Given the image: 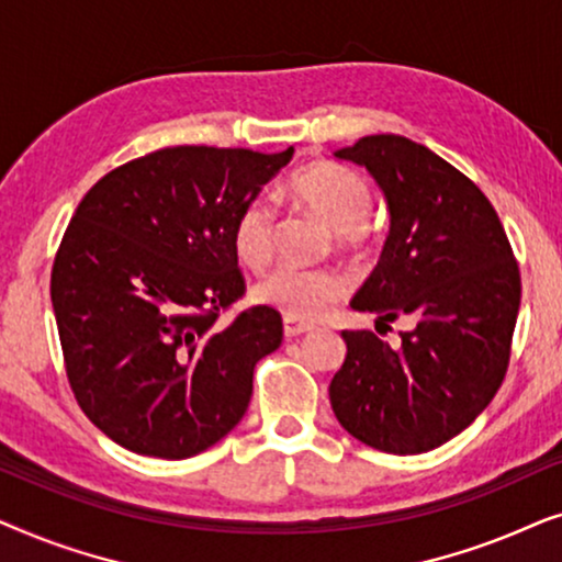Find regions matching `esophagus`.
<instances>
[{
	"label": "esophagus",
	"mask_w": 562,
	"mask_h": 562,
	"mask_svg": "<svg viewBox=\"0 0 562 562\" xmlns=\"http://www.w3.org/2000/svg\"><path fill=\"white\" fill-rule=\"evenodd\" d=\"M312 325H306V322H299V319H291V317H286L283 319V335L286 337H299V335H304V333H312Z\"/></svg>",
	"instance_id": "1"
}]
</instances>
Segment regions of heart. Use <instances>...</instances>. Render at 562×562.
<instances>
[{"label":"heart","instance_id":"1","mask_svg":"<svg viewBox=\"0 0 562 562\" xmlns=\"http://www.w3.org/2000/svg\"><path fill=\"white\" fill-rule=\"evenodd\" d=\"M291 196L333 229L342 248L366 240V217L373 196L368 183L350 168L337 164H312L291 176ZM276 217L266 199H252L240 210L233 227L237 260L250 271H263L273 258ZM348 281L335 268H279L252 289L258 304L271 306L283 317L312 322L325 317L345 294Z\"/></svg>","mask_w":562,"mask_h":562}]
</instances>
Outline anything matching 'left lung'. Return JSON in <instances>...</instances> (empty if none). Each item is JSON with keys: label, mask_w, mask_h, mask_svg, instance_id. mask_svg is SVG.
I'll list each match as a JSON object with an SVG mask.
<instances>
[{"label": "left lung", "mask_w": 562, "mask_h": 562, "mask_svg": "<svg viewBox=\"0 0 562 562\" xmlns=\"http://www.w3.org/2000/svg\"><path fill=\"white\" fill-rule=\"evenodd\" d=\"M363 166L389 210L379 266L352 296L379 325L409 319L391 348L371 329L342 340L348 356L329 402L356 440L417 456L463 432L502 386L521 281L502 220L475 183L425 145L366 135L335 150Z\"/></svg>", "instance_id": "left-lung-1"}]
</instances>
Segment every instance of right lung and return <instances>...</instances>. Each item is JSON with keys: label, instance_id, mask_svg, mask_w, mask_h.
Masks as SVG:
<instances>
[{"label": "right lung", "instance_id": "1", "mask_svg": "<svg viewBox=\"0 0 562 562\" xmlns=\"http://www.w3.org/2000/svg\"><path fill=\"white\" fill-rule=\"evenodd\" d=\"M291 156L179 145L114 168L81 199L50 302L76 402L122 448L191 458L243 419L283 325L271 306L217 325L245 291L233 227Z\"/></svg>", "mask_w": 562, "mask_h": 562}]
</instances>
